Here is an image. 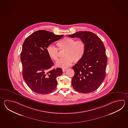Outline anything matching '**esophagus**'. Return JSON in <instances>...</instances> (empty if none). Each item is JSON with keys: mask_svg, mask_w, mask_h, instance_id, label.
Returning a JSON list of instances; mask_svg holds the SVG:
<instances>
[{"mask_svg": "<svg viewBox=\"0 0 128 128\" xmlns=\"http://www.w3.org/2000/svg\"><path fill=\"white\" fill-rule=\"evenodd\" d=\"M66 70V68H63L62 69V71L63 72H65Z\"/></svg>", "mask_w": 128, "mask_h": 128, "instance_id": "34e87169", "label": "esophagus"}]
</instances>
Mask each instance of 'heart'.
Wrapping results in <instances>:
<instances>
[{
  "label": "heart",
  "mask_w": 128,
  "mask_h": 128,
  "mask_svg": "<svg viewBox=\"0 0 128 128\" xmlns=\"http://www.w3.org/2000/svg\"><path fill=\"white\" fill-rule=\"evenodd\" d=\"M58 49L63 51L64 58L58 60L56 65L59 68H66L71 65L72 62L77 63L84 57L86 50V44L84 40H76L73 38L65 37L56 43ZM52 45L46 48L47 54L54 60L58 59V50Z\"/></svg>",
  "instance_id": "heart-1"
}]
</instances>
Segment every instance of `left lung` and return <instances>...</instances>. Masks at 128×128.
Masks as SVG:
<instances>
[{
  "instance_id": "obj_1",
  "label": "left lung",
  "mask_w": 128,
  "mask_h": 128,
  "mask_svg": "<svg viewBox=\"0 0 128 128\" xmlns=\"http://www.w3.org/2000/svg\"><path fill=\"white\" fill-rule=\"evenodd\" d=\"M68 36L79 38L86 44L84 57L72 67L75 74L72 80V86L81 93L94 91L100 86L106 76L107 56L104 44L91 32H76Z\"/></svg>"
}]
</instances>
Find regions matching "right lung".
I'll use <instances>...</instances> for the list:
<instances>
[{"instance_id": "1", "label": "right lung", "mask_w": 128, "mask_h": 128, "mask_svg": "<svg viewBox=\"0 0 128 128\" xmlns=\"http://www.w3.org/2000/svg\"><path fill=\"white\" fill-rule=\"evenodd\" d=\"M63 36L40 30L31 34L24 42L20 54L23 77L34 92L48 94L56 88V78L62 74V70L50 69L54 64L47 54L46 48Z\"/></svg>"}]
</instances>
